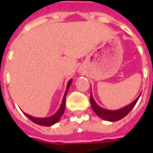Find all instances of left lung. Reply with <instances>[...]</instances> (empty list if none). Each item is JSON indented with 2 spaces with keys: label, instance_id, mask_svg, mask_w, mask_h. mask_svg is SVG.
Segmentation results:
<instances>
[{
  "label": "left lung",
  "instance_id": "obj_1",
  "mask_svg": "<svg viewBox=\"0 0 153 153\" xmlns=\"http://www.w3.org/2000/svg\"><path fill=\"white\" fill-rule=\"evenodd\" d=\"M140 95L134 102H132L131 103H129L127 106H124V107H122V108L118 110H108L105 109L103 107H101L95 102V100L93 98L92 92H91V96H90V102H91V106H92L93 111L96 113L100 118L104 120H106V121L115 122L118 121V120H121V119H123L125 116L128 115V112L134 108L135 104L137 103Z\"/></svg>",
  "mask_w": 153,
  "mask_h": 153
}]
</instances>
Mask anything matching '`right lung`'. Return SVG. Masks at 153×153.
I'll return each instance as SVG.
<instances>
[{"label":"right lung","mask_w":153,"mask_h":153,"mask_svg":"<svg viewBox=\"0 0 153 153\" xmlns=\"http://www.w3.org/2000/svg\"><path fill=\"white\" fill-rule=\"evenodd\" d=\"M71 83H72V79L69 80V82L67 83L66 89H65V94H64L63 99H62V102H61V104H60L59 109L57 110V111L54 115H51L49 117H35V116H33V115H28V114H26V113L24 112L27 117H28L30 120L37 124V125H42V126H51V125H55L56 123L60 120V119L61 118V116L63 115L64 112H65V97H66L67 93L69 91V88H70V85H71Z\"/></svg>","instance_id":"add662e5"}]
</instances>
